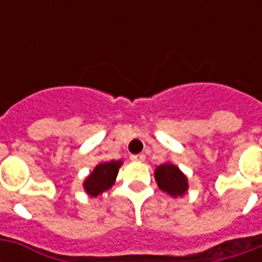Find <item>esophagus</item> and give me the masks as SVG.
Here are the masks:
<instances>
[{
  "mask_svg": "<svg viewBox=\"0 0 262 262\" xmlns=\"http://www.w3.org/2000/svg\"><path fill=\"white\" fill-rule=\"evenodd\" d=\"M130 160H133V162H144L145 160V156L144 155H132L130 156Z\"/></svg>",
  "mask_w": 262,
  "mask_h": 262,
  "instance_id": "34e87169",
  "label": "esophagus"
}]
</instances>
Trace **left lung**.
Listing matches in <instances>:
<instances>
[{"mask_svg": "<svg viewBox=\"0 0 262 262\" xmlns=\"http://www.w3.org/2000/svg\"><path fill=\"white\" fill-rule=\"evenodd\" d=\"M155 179L160 190L171 197H182L189 190L187 177L171 162L162 163L155 168Z\"/></svg>", "mask_w": 262, "mask_h": 262, "instance_id": "left-lung-1", "label": "left lung"}]
</instances>
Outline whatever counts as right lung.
I'll return each mask as SVG.
<instances>
[{"instance_id":"obj_1","label":"right lung","mask_w":262,"mask_h":262,"mask_svg":"<svg viewBox=\"0 0 262 262\" xmlns=\"http://www.w3.org/2000/svg\"><path fill=\"white\" fill-rule=\"evenodd\" d=\"M121 166L122 160H110L96 164L91 174L84 179L83 187L85 193L90 197H98L111 189L115 183Z\"/></svg>"}]
</instances>
